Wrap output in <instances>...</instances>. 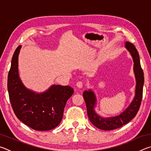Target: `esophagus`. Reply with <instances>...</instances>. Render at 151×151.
Instances as JSON below:
<instances>
[{
	"mask_svg": "<svg viewBox=\"0 0 151 151\" xmlns=\"http://www.w3.org/2000/svg\"><path fill=\"white\" fill-rule=\"evenodd\" d=\"M76 87L78 88L79 89H81L83 88V83H82V82H78V83H76Z\"/></svg>",
	"mask_w": 151,
	"mask_h": 151,
	"instance_id": "esophagus-1",
	"label": "esophagus"
}]
</instances>
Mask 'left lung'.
<instances>
[{
	"label": "left lung",
	"mask_w": 151,
	"mask_h": 151,
	"mask_svg": "<svg viewBox=\"0 0 151 151\" xmlns=\"http://www.w3.org/2000/svg\"><path fill=\"white\" fill-rule=\"evenodd\" d=\"M124 47L129 51L133 60V72L136 81L134 96L129 105L117 115L109 117L101 116L95 111L97 98L94 92L91 88L83 92V97L86 105L89 120L94 126L104 131L119 129L122 125L129 122L136 116L141 103L144 85V73L140 66L139 52L134 46L129 42H124Z\"/></svg>",
	"instance_id": "1"
}]
</instances>
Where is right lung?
<instances>
[{
    "label": "right lung",
    "instance_id": "right-lung-1",
    "mask_svg": "<svg viewBox=\"0 0 151 151\" xmlns=\"http://www.w3.org/2000/svg\"><path fill=\"white\" fill-rule=\"evenodd\" d=\"M15 50L8 75V91L14 114L20 121L36 131L52 130L60 123L66 101L74 93L69 86L52 85L37 93L27 88L19 74V56Z\"/></svg>",
    "mask_w": 151,
    "mask_h": 151
}]
</instances>
